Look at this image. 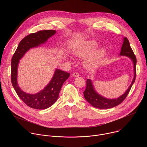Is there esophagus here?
<instances>
[{
  "label": "esophagus",
  "instance_id": "obj_1",
  "mask_svg": "<svg viewBox=\"0 0 147 147\" xmlns=\"http://www.w3.org/2000/svg\"><path fill=\"white\" fill-rule=\"evenodd\" d=\"M73 76L74 77H78V76H80V74H79V73H77V72H74V73H73Z\"/></svg>",
  "mask_w": 147,
  "mask_h": 147
}]
</instances>
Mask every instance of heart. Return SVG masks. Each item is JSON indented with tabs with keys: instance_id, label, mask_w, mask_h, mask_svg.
<instances>
[{
	"instance_id": "heart-1",
	"label": "heart",
	"mask_w": 147,
	"mask_h": 147,
	"mask_svg": "<svg viewBox=\"0 0 147 147\" xmlns=\"http://www.w3.org/2000/svg\"><path fill=\"white\" fill-rule=\"evenodd\" d=\"M98 43L95 40H89L81 44L73 50V53L78 57H84L96 48ZM105 49L100 48L91 55L86 60V66L87 68L91 69L95 67L101 60L104 54Z\"/></svg>"
}]
</instances>
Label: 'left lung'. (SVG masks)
<instances>
[{"instance_id":"left-lung-1","label":"left lung","mask_w":147,"mask_h":147,"mask_svg":"<svg viewBox=\"0 0 147 147\" xmlns=\"http://www.w3.org/2000/svg\"><path fill=\"white\" fill-rule=\"evenodd\" d=\"M120 56H125L130 57L133 62L134 75L132 82L127 91L121 96L115 99H108L105 98L96 92L95 90L92 81L90 79L87 80V86L86 90L84 92V96L85 99L95 108L98 109H109L115 107L120 104L124 99L127 97L130 89L134 84L136 77V56L130 47L129 41L126 37L123 38V43L121 47Z\"/></svg>"}]
</instances>
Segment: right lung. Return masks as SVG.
Segmentation results:
<instances>
[{
	"label": "right lung",
	"mask_w": 147,
	"mask_h": 147,
	"mask_svg": "<svg viewBox=\"0 0 147 147\" xmlns=\"http://www.w3.org/2000/svg\"><path fill=\"white\" fill-rule=\"evenodd\" d=\"M55 33V30H51L39 31L28 35L20 41L11 59L12 86L20 98L33 109H45L53 105L59 97L63 84L70 76V73L56 69L52 78L42 90L35 94H30L24 92L18 86L17 76L19 61L28 50L45 43L48 38Z\"/></svg>",
	"instance_id": "obj_1"
}]
</instances>
